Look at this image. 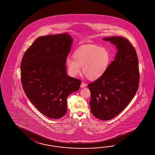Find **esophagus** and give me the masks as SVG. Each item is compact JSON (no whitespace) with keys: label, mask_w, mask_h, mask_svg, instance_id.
<instances>
[{"label":"esophagus","mask_w":155,"mask_h":155,"mask_svg":"<svg viewBox=\"0 0 155 155\" xmlns=\"http://www.w3.org/2000/svg\"><path fill=\"white\" fill-rule=\"evenodd\" d=\"M87 85V84L85 83V82H81V87H85Z\"/></svg>","instance_id":"esophagus-1"}]
</instances>
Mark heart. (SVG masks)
Masks as SVG:
<instances>
[{
	"label": "heart",
	"mask_w": 155,
	"mask_h": 155,
	"mask_svg": "<svg viewBox=\"0 0 155 155\" xmlns=\"http://www.w3.org/2000/svg\"><path fill=\"white\" fill-rule=\"evenodd\" d=\"M73 58H67L66 60L70 75H78L82 67V72L91 80H95L102 76L111 61L109 51L96 45L80 46L73 53Z\"/></svg>",
	"instance_id": "heart-1"
}]
</instances>
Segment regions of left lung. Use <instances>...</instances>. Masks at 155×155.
I'll list each match as a JSON object with an SVG mask.
<instances>
[{"label":"left lung","mask_w":155,"mask_h":155,"mask_svg":"<svg viewBox=\"0 0 155 155\" xmlns=\"http://www.w3.org/2000/svg\"><path fill=\"white\" fill-rule=\"evenodd\" d=\"M118 49L115 60L105 74L90 83V105L92 114L102 120H110L128 106L138 90L140 80L138 58L129 40L106 38Z\"/></svg>","instance_id":"8db88e82"}]
</instances>
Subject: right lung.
Segmentation results:
<instances>
[{
	"label": "right lung",
	"instance_id": "right-lung-1",
	"mask_svg": "<svg viewBox=\"0 0 155 155\" xmlns=\"http://www.w3.org/2000/svg\"><path fill=\"white\" fill-rule=\"evenodd\" d=\"M73 42L67 33L40 36L24 54L20 78L26 96L38 111L50 119L67 112V97L81 81L68 76L65 63Z\"/></svg>",
	"mask_w": 155,
	"mask_h": 155
}]
</instances>
